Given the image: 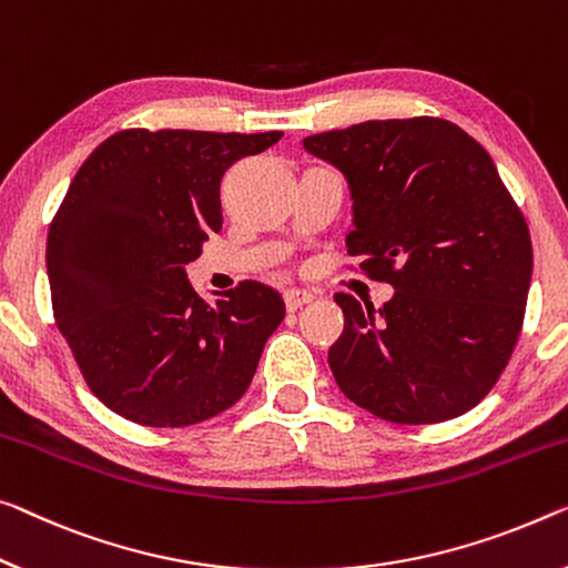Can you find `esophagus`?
Here are the masks:
<instances>
[{"mask_svg":"<svg viewBox=\"0 0 568 568\" xmlns=\"http://www.w3.org/2000/svg\"><path fill=\"white\" fill-rule=\"evenodd\" d=\"M284 302H286V310L296 312V310H302L304 304L314 302V294L310 290H286L284 292Z\"/></svg>","mask_w":568,"mask_h":568,"instance_id":"esophagus-1","label":"esophagus"}]
</instances>
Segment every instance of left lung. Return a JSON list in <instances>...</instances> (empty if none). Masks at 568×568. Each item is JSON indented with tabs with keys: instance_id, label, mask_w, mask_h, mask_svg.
Here are the masks:
<instances>
[{
	"instance_id": "obj_1",
	"label": "left lung",
	"mask_w": 568,
	"mask_h": 568,
	"mask_svg": "<svg viewBox=\"0 0 568 568\" xmlns=\"http://www.w3.org/2000/svg\"><path fill=\"white\" fill-rule=\"evenodd\" d=\"M345 174L347 254L394 296L373 310L335 294L345 329L327 361L337 386L394 424H436L500 378L526 314L534 246L493 156L444 119H386L304 139Z\"/></svg>"
}]
</instances>
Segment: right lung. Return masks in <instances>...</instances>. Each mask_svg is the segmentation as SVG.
Returning a JSON list of instances; mask_svg holds the SVG:
<instances>
[{
  "label": "right lung",
  "mask_w": 568,
  "mask_h": 568,
  "mask_svg": "<svg viewBox=\"0 0 568 568\" xmlns=\"http://www.w3.org/2000/svg\"><path fill=\"white\" fill-rule=\"evenodd\" d=\"M278 139L124 129L75 172L48 233L52 314L113 414L174 429L246 394L284 320L282 294L241 282L207 304L185 266L221 231L225 170Z\"/></svg>",
  "instance_id": "add662e5"
}]
</instances>
